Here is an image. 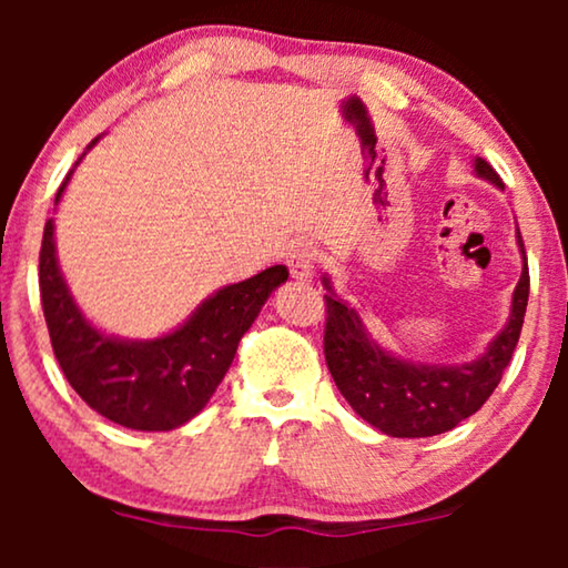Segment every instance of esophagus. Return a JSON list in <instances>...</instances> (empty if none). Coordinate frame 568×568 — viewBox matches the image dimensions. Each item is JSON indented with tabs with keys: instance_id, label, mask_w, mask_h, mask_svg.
<instances>
[{
	"instance_id": "obj_1",
	"label": "esophagus",
	"mask_w": 568,
	"mask_h": 568,
	"mask_svg": "<svg viewBox=\"0 0 568 568\" xmlns=\"http://www.w3.org/2000/svg\"><path fill=\"white\" fill-rule=\"evenodd\" d=\"M286 266H290V274L297 282H310L315 276V253L307 245H294L290 258H286Z\"/></svg>"
}]
</instances>
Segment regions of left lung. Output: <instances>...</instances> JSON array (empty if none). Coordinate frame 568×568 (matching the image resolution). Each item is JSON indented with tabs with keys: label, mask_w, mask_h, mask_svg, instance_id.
<instances>
[{
	"label": "left lung",
	"mask_w": 568,
	"mask_h": 568,
	"mask_svg": "<svg viewBox=\"0 0 568 568\" xmlns=\"http://www.w3.org/2000/svg\"><path fill=\"white\" fill-rule=\"evenodd\" d=\"M476 173L504 189L501 178L486 160L476 158ZM517 243L525 266L511 294L509 323L486 354L468 364H414L387 354L369 338L356 310L338 300L328 276H323L331 292L325 294V364L341 395L364 422L387 437H434L455 429L491 398L515 354L530 294V271L519 230Z\"/></svg>",
	"instance_id": "obj_1"
}]
</instances>
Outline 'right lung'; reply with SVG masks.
<instances>
[{
    "label": "right lung",
    "instance_id": "1",
    "mask_svg": "<svg viewBox=\"0 0 568 568\" xmlns=\"http://www.w3.org/2000/svg\"><path fill=\"white\" fill-rule=\"evenodd\" d=\"M69 178L72 170L57 191V204ZM286 276V266H271L212 294L168 336L123 341L92 328L74 305L59 271L53 220L45 222L38 263L43 317L69 385L100 416L139 432L178 429L206 406L235 359L240 338Z\"/></svg>",
    "mask_w": 568,
    "mask_h": 568
}]
</instances>
